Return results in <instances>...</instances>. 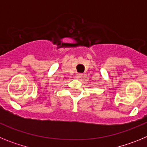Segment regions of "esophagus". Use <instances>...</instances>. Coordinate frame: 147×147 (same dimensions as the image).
Returning a JSON list of instances; mask_svg holds the SVG:
<instances>
[{
    "mask_svg": "<svg viewBox=\"0 0 147 147\" xmlns=\"http://www.w3.org/2000/svg\"><path fill=\"white\" fill-rule=\"evenodd\" d=\"M82 74H76V79H78V80H79V79H80V78L82 77Z\"/></svg>",
    "mask_w": 147,
    "mask_h": 147,
    "instance_id": "34e87169",
    "label": "esophagus"
}]
</instances>
